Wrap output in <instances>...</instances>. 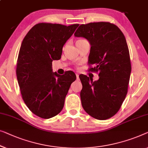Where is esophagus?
<instances>
[{
  "label": "esophagus",
  "mask_w": 148,
  "mask_h": 148,
  "mask_svg": "<svg viewBox=\"0 0 148 148\" xmlns=\"http://www.w3.org/2000/svg\"><path fill=\"white\" fill-rule=\"evenodd\" d=\"M76 77H77V79H79V75L77 73H76Z\"/></svg>",
  "instance_id": "1"
}]
</instances>
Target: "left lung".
<instances>
[{
	"label": "left lung",
	"mask_w": 148,
	"mask_h": 148,
	"mask_svg": "<svg viewBox=\"0 0 148 148\" xmlns=\"http://www.w3.org/2000/svg\"><path fill=\"white\" fill-rule=\"evenodd\" d=\"M74 35L88 40L91 45L88 63L95 66L90 70L99 71V78L95 81L84 75H79L83 108L95 119L110 118L125 99L131 74L125 36L116 25L106 22L81 25Z\"/></svg>",
	"instance_id": "left-lung-1"
}]
</instances>
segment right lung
Instances as JSON below:
<instances>
[{
    "instance_id": "obj_1",
    "label": "right lung",
    "mask_w": 148,
    "mask_h": 148,
    "mask_svg": "<svg viewBox=\"0 0 148 148\" xmlns=\"http://www.w3.org/2000/svg\"><path fill=\"white\" fill-rule=\"evenodd\" d=\"M78 24L38 23L28 32L19 50L16 77L28 108L37 116L49 119L63 110L74 72L60 75L53 71L52 61L61 59L63 47Z\"/></svg>"
}]
</instances>
